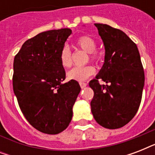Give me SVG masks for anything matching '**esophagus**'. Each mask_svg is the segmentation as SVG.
Returning <instances> with one entry per match:
<instances>
[{
	"instance_id": "34e87169",
	"label": "esophagus",
	"mask_w": 155,
	"mask_h": 155,
	"mask_svg": "<svg viewBox=\"0 0 155 155\" xmlns=\"http://www.w3.org/2000/svg\"><path fill=\"white\" fill-rule=\"evenodd\" d=\"M80 87H81V88H84V87L87 86V84L84 82H80Z\"/></svg>"
}]
</instances>
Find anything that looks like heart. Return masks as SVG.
Segmentation results:
<instances>
[{"instance_id": "heart-1", "label": "heart", "mask_w": 155, "mask_h": 155, "mask_svg": "<svg viewBox=\"0 0 155 155\" xmlns=\"http://www.w3.org/2000/svg\"><path fill=\"white\" fill-rule=\"evenodd\" d=\"M75 44L80 49L84 51L89 54L90 60L97 63L101 58L100 54L96 51L97 44L92 38L87 35H82L76 39ZM59 60L62 67L64 68H71L72 65L71 52L68 46H64L59 53ZM95 73V68L91 65L84 67H77L72 68L68 72V78L69 80L76 81H84Z\"/></svg>"}]
</instances>
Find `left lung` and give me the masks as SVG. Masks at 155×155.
<instances>
[{
	"label": "left lung",
	"instance_id": "left-lung-1",
	"mask_svg": "<svg viewBox=\"0 0 155 155\" xmlns=\"http://www.w3.org/2000/svg\"><path fill=\"white\" fill-rule=\"evenodd\" d=\"M103 40L104 63L89 82L94 92L91 110L95 120L106 129L123 127L137 113L142 101L145 74L137 45L120 30L96 23ZM102 79L107 84L100 85Z\"/></svg>",
	"mask_w": 155,
	"mask_h": 155
}]
</instances>
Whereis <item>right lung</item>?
Here are the masks:
<instances>
[{
	"label": "right lung",
	"instance_id": "right-lung-1",
	"mask_svg": "<svg viewBox=\"0 0 155 155\" xmlns=\"http://www.w3.org/2000/svg\"><path fill=\"white\" fill-rule=\"evenodd\" d=\"M71 35L68 28L40 33L24 42L13 61V92L21 110L33 127L47 134L67 129L81 89L75 80L63 83L59 53Z\"/></svg>",
	"mask_w": 155,
	"mask_h": 155
}]
</instances>
